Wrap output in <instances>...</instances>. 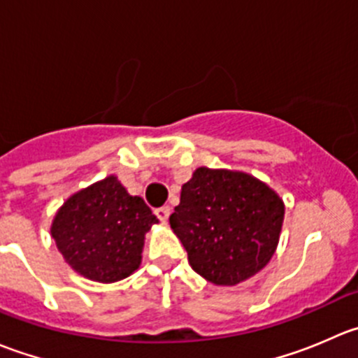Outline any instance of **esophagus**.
Returning a JSON list of instances; mask_svg holds the SVG:
<instances>
[{
	"instance_id": "34e87169",
	"label": "esophagus",
	"mask_w": 358,
	"mask_h": 358,
	"mask_svg": "<svg viewBox=\"0 0 358 358\" xmlns=\"http://www.w3.org/2000/svg\"><path fill=\"white\" fill-rule=\"evenodd\" d=\"M169 215H171V208H169V206H162V208L156 209V216H157L159 220H161L162 223L168 222Z\"/></svg>"
}]
</instances>
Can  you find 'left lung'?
I'll return each mask as SVG.
<instances>
[{"label":"left lung","mask_w":358,"mask_h":358,"mask_svg":"<svg viewBox=\"0 0 358 358\" xmlns=\"http://www.w3.org/2000/svg\"><path fill=\"white\" fill-rule=\"evenodd\" d=\"M284 211L279 194L249 173L201 166L182 185L169 225L201 277L236 286L272 259Z\"/></svg>","instance_id":"1"}]
</instances>
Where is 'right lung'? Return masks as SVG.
<instances>
[{"instance_id":"add662e5","label":"right lung","mask_w":358,"mask_h":358,"mask_svg":"<svg viewBox=\"0 0 358 358\" xmlns=\"http://www.w3.org/2000/svg\"><path fill=\"white\" fill-rule=\"evenodd\" d=\"M159 223L145 201L117 176L78 190L55 213L50 234L74 272L93 282L126 279L142 263L145 234Z\"/></svg>"}]
</instances>
